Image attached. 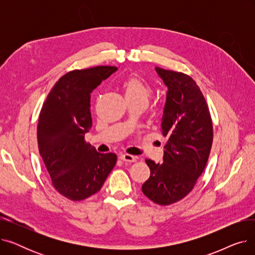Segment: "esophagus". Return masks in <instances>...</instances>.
<instances>
[{"instance_id":"34e87169","label":"esophagus","mask_w":255,"mask_h":255,"mask_svg":"<svg viewBox=\"0 0 255 255\" xmlns=\"http://www.w3.org/2000/svg\"><path fill=\"white\" fill-rule=\"evenodd\" d=\"M120 159L123 160L125 162H135L136 161V158L134 156H132L130 154H122L120 155Z\"/></svg>"}]
</instances>
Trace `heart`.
Here are the masks:
<instances>
[{"label": "heart", "mask_w": 255, "mask_h": 255, "mask_svg": "<svg viewBox=\"0 0 255 255\" xmlns=\"http://www.w3.org/2000/svg\"><path fill=\"white\" fill-rule=\"evenodd\" d=\"M122 87L125 92V96L127 100H148V98L151 95V87L149 84L144 82L143 79L136 77V76H131L126 78L122 83Z\"/></svg>", "instance_id": "heart-1"}]
</instances>
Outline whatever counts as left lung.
<instances>
[{
	"label": "left lung",
	"mask_w": 255,
	"mask_h": 255,
	"mask_svg": "<svg viewBox=\"0 0 255 255\" xmlns=\"http://www.w3.org/2000/svg\"><path fill=\"white\" fill-rule=\"evenodd\" d=\"M167 87L161 133L168 138L163 163L146 159L151 176L142 193L155 204L167 206L188 194L207 164L213 125L206 99L194 80L184 73L156 67Z\"/></svg>",
	"instance_id": "obj_1"
}]
</instances>
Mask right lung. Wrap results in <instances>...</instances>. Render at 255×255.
<instances>
[{"mask_svg": "<svg viewBox=\"0 0 255 255\" xmlns=\"http://www.w3.org/2000/svg\"><path fill=\"white\" fill-rule=\"evenodd\" d=\"M117 69L97 66L66 73L52 87L40 112L39 153L52 186L74 202L97 193L117 162L115 153H98L85 141L92 127L90 94Z\"/></svg>", "mask_w": 255, "mask_h": 255, "instance_id": "add662e5", "label": "right lung"}]
</instances>
